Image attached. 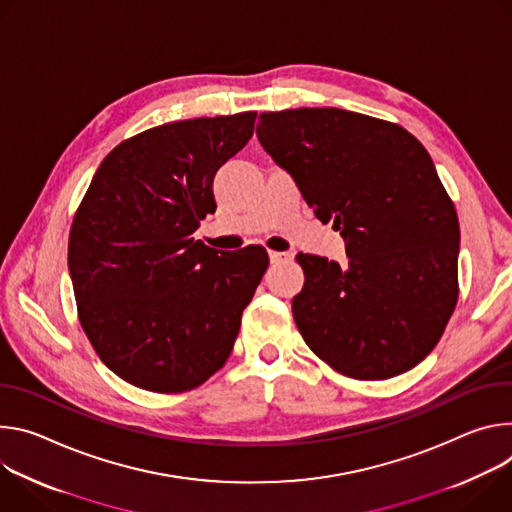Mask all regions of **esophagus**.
Listing matches in <instances>:
<instances>
[{
    "label": "esophagus",
    "mask_w": 512,
    "mask_h": 512,
    "mask_svg": "<svg viewBox=\"0 0 512 512\" xmlns=\"http://www.w3.org/2000/svg\"><path fill=\"white\" fill-rule=\"evenodd\" d=\"M268 258H270V264H285V262H291L293 260V254L291 252H268Z\"/></svg>",
    "instance_id": "esophagus-1"
}]
</instances>
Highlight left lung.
<instances>
[{"label": "left lung", "instance_id": "left-lung-1", "mask_svg": "<svg viewBox=\"0 0 512 512\" xmlns=\"http://www.w3.org/2000/svg\"><path fill=\"white\" fill-rule=\"evenodd\" d=\"M256 136L307 205L342 234L348 264L299 254L293 317L333 370L384 380L417 366L458 303L460 223L425 146L337 107L260 113Z\"/></svg>", "mask_w": 512, "mask_h": 512}]
</instances>
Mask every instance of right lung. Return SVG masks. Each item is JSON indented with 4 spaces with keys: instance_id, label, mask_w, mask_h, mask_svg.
Masks as SVG:
<instances>
[{
    "instance_id": "right-lung-1",
    "label": "right lung",
    "mask_w": 512,
    "mask_h": 512,
    "mask_svg": "<svg viewBox=\"0 0 512 512\" xmlns=\"http://www.w3.org/2000/svg\"><path fill=\"white\" fill-rule=\"evenodd\" d=\"M256 111L164 124L124 140L75 213L69 272L101 362L152 392H185L234 350L268 268L260 246L219 252L193 234L215 213L213 179L252 138Z\"/></svg>"
}]
</instances>
